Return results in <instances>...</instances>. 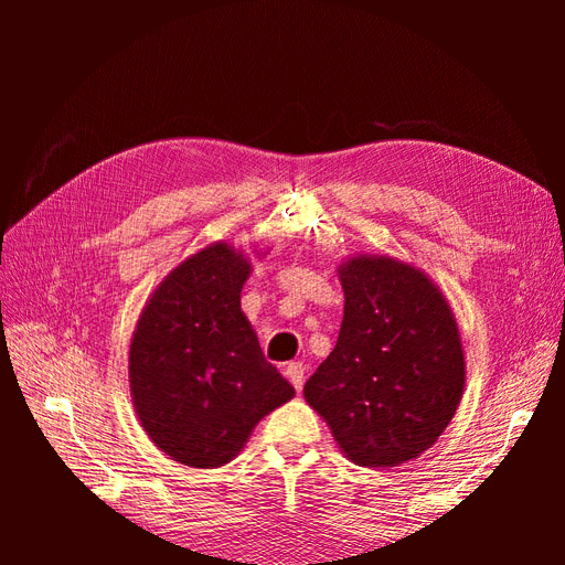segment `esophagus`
Listing matches in <instances>:
<instances>
[{
	"mask_svg": "<svg viewBox=\"0 0 565 565\" xmlns=\"http://www.w3.org/2000/svg\"><path fill=\"white\" fill-rule=\"evenodd\" d=\"M285 374H287V380L292 382V386H295L297 391H301V386H303V374H306L303 363H299V361H295V363H287Z\"/></svg>",
	"mask_w": 565,
	"mask_h": 565,
	"instance_id": "34e87169",
	"label": "esophagus"
}]
</instances>
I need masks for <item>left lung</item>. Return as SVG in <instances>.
I'll list each match as a JSON object with an SVG mask.
<instances>
[{
  "mask_svg": "<svg viewBox=\"0 0 565 565\" xmlns=\"http://www.w3.org/2000/svg\"><path fill=\"white\" fill-rule=\"evenodd\" d=\"M337 273L344 320L303 398L353 465L401 467L434 446L461 401L467 363L457 320L413 264L355 254Z\"/></svg>",
  "mask_w": 565,
  "mask_h": 565,
  "instance_id": "left-lung-1",
  "label": "left lung"
}]
</instances>
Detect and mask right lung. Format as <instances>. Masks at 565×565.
<instances>
[{
	"label": "right lung",
	"mask_w": 565,
	"mask_h": 565,
	"mask_svg": "<svg viewBox=\"0 0 565 565\" xmlns=\"http://www.w3.org/2000/svg\"><path fill=\"white\" fill-rule=\"evenodd\" d=\"M249 273L243 249L212 243L169 270L136 320L134 409L148 438L179 465H228L254 426L295 398L241 309Z\"/></svg>",
	"instance_id": "right-lung-1"
}]
</instances>
